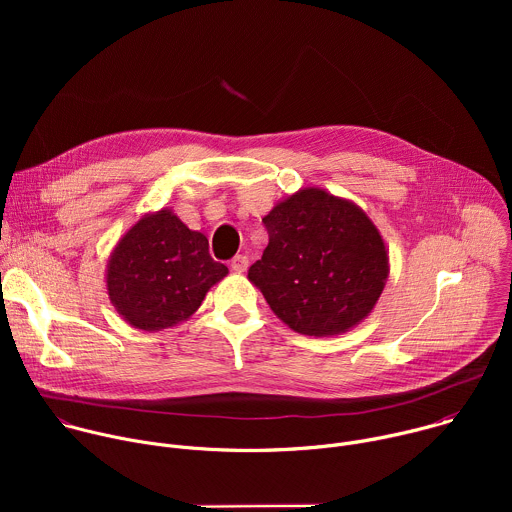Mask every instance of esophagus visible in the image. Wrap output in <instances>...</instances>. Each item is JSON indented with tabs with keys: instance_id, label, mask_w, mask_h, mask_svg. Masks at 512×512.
<instances>
[{
	"instance_id": "obj_1",
	"label": "esophagus",
	"mask_w": 512,
	"mask_h": 512,
	"mask_svg": "<svg viewBox=\"0 0 512 512\" xmlns=\"http://www.w3.org/2000/svg\"><path fill=\"white\" fill-rule=\"evenodd\" d=\"M247 267H249V259L245 255H237L231 259V269L235 273H243V271H247Z\"/></svg>"
}]
</instances>
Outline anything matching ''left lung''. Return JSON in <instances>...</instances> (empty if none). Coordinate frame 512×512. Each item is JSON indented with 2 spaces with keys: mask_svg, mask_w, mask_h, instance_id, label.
I'll return each mask as SVG.
<instances>
[{
  "mask_svg": "<svg viewBox=\"0 0 512 512\" xmlns=\"http://www.w3.org/2000/svg\"><path fill=\"white\" fill-rule=\"evenodd\" d=\"M269 243L249 281L294 332L338 336L377 306L389 277V249L358 204L308 186L265 216Z\"/></svg>",
  "mask_w": 512,
  "mask_h": 512,
  "instance_id": "left-lung-1",
  "label": "left lung"
}]
</instances>
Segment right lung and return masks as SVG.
Returning a JSON list of instances; mask_svg holds the SVG:
<instances>
[{"instance_id":"obj_1","label":"right lung","mask_w":512,"mask_h":512,"mask_svg":"<svg viewBox=\"0 0 512 512\" xmlns=\"http://www.w3.org/2000/svg\"><path fill=\"white\" fill-rule=\"evenodd\" d=\"M227 265L208 253V239L190 231L172 208L143 214L113 247L105 283L117 314L133 328L158 332L186 322Z\"/></svg>"}]
</instances>
